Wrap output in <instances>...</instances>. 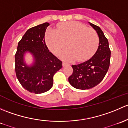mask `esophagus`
<instances>
[{
	"label": "esophagus",
	"instance_id": "esophagus-1",
	"mask_svg": "<svg viewBox=\"0 0 128 128\" xmlns=\"http://www.w3.org/2000/svg\"><path fill=\"white\" fill-rule=\"evenodd\" d=\"M62 65H63V66H66V65H69V64H67V63H65V62H63Z\"/></svg>",
	"mask_w": 128,
	"mask_h": 128
}]
</instances>
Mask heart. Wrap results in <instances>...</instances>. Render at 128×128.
I'll list each match as a JSON object with an SVG mask.
<instances>
[{
    "instance_id": "heart-1",
    "label": "heart",
    "mask_w": 128,
    "mask_h": 128,
    "mask_svg": "<svg viewBox=\"0 0 128 128\" xmlns=\"http://www.w3.org/2000/svg\"><path fill=\"white\" fill-rule=\"evenodd\" d=\"M45 39L48 48L55 55L64 49L67 43L69 48L62 52L61 56L68 61L76 59L84 62L90 58L99 44L97 32L78 22L60 23L56 26V30L47 29Z\"/></svg>"
}]
</instances>
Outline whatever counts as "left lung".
<instances>
[{"mask_svg":"<svg viewBox=\"0 0 128 128\" xmlns=\"http://www.w3.org/2000/svg\"><path fill=\"white\" fill-rule=\"evenodd\" d=\"M90 24L98 35V49L89 60L73 64V73L68 78L69 82L73 88L82 90L91 89L99 84L107 73L110 62L111 51L108 39L98 26L92 23Z\"/></svg>","mask_w":128,"mask_h":128,"instance_id":"8db88e82","label":"left lung"}]
</instances>
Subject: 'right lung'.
<instances>
[{
	"instance_id": "obj_1",
	"label": "right lung",
	"mask_w": 128,
	"mask_h": 128,
	"mask_svg": "<svg viewBox=\"0 0 128 128\" xmlns=\"http://www.w3.org/2000/svg\"><path fill=\"white\" fill-rule=\"evenodd\" d=\"M48 23L29 29L18 42L15 55V73L21 85L30 92L41 94L53 86V78L62 67V62L50 52L45 41V32ZM35 57L34 65L28 67L24 62L25 52Z\"/></svg>"
}]
</instances>
